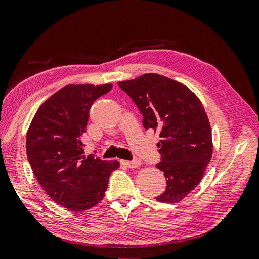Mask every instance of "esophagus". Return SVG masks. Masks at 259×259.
Segmentation results:
<instances>
[{
	"label": "esophagus",
	"mask_w": 259,
	"mask_h": 259,
	"mask_svg": "<svg viewBox=\"0 0 259 259\" xmlns=\"http://www.w3.org/2000/svg\"><path fill=\"white\" fill-rule=\"evenodd\" d=\"M122 164H124L129 168H136L140 165V161H138V159H134V161H122Z\"/></svg>",
	"instance_id": "1"
}]
</instances>
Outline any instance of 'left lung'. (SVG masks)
I'll return each mask as SVG.
<instances>
[{"instance_id": "8db88e82", "label": "left lung", "mask_w": 259, "mask_h": 259, "mask_svg": "<svg viewBox=\"0 0 259 259\" xmlns=\"http://www.w3.org/2000/svg\"><path fill=\"white\" fill-rule=\"evenodd\" d=\"M143 115L145 129L158 131L161 162L166 178L162 203H178L198 186L213 153L211 130L199 98L185 84L161 74H143L117 82Z\"/></svg>"}]
</instances>
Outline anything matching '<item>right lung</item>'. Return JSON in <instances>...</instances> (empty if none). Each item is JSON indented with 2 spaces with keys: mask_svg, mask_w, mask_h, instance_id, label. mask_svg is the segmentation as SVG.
Returning <instances> with one entry per match:
<instances>
[{
  "mask_svg": "<svg viewBox=\"0 0 259 259\" xmlns=\"http://www.w3.org/2000/svg\"><path fill=\"white\" fill-rule=\"evenodd\" d=\"M112 84H69L40 105L27 134L28 162L39 185L56 204L72 211L100 203L117 161L83 156L82 136L89 110Z\"/></svg>",
  "mask_w": 259,
  "mask_h": 259,
  "instance_id": "1",
  "label": "right lung"
}]
</instances>
